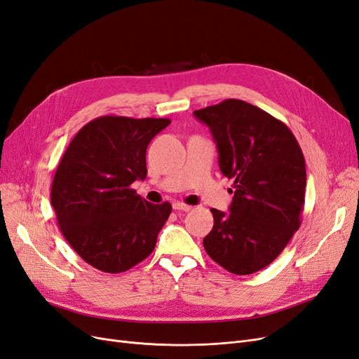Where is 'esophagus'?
<instances>
[{
  "mask_svg": "<svg viewBox=\"0 0 359 359\" xmlns=\"http://www.w3.org/2000/svg\"><path fill=\"white\" fill-rule=\"evenodd\" d=\"M172 206H174L175 211H184V212L191 211V206H190V205H185V203H182V202H175Z\"/></svg>",
  "mask_w": 359,
  "mask_h": 359,
  "instance_id": "obj_1",
  "label": "esophagus"
}]
</instances>
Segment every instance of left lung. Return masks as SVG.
Wrapping results in <instances>:
<instances>
[{"mask_svg":"<svg viewBox=\"0 0 359 359\" xmlns=\"http://www.w3.org/2000/svg\"><path fill=\"white\" fill-rule=\"evenodd\" d=\"M211 129L222 175L233 181L230 214L211 209L208 255L234 275L264 269L302 224L306 163L285 123L241 100L194 111Z\"/></svg>","mask_w":359,"mask_h":359,"instance_id":"1","label":"left lung"}]
</instances>
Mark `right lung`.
<instances>
[{"label": "right lung", "mask_w": 359, "mask_h": 359, "mask_svg": "<svg viewBox=\"0 0 359 359\" xmlns=\"http://www.w3.org/2000/svg\"><path fill=\"white\" fill-rule=\"evenodd\" d=\"M169 118L102 116L62 156L50 199L59 229L86 263L121 273L150 255L172 205H153L130 184L145 180L147 147Z\"/></svg>", "instance_id": "obj_1"}]
</instances>
